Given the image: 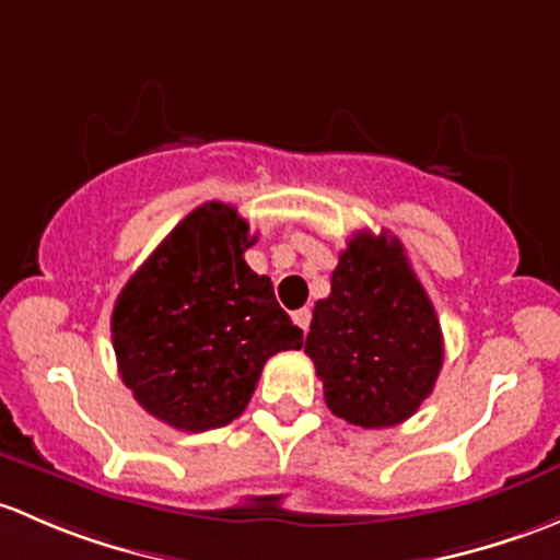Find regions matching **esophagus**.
I'll return each mask as SVG.
<instances>
[{"instance_id": "esophagus-1", "label": "esophagus", "mask_w": 560, "mask_h": 560, "mask_svg": "<svg viewBox=\"0 0 560 560\" xmlns=\"http://www.w3.org/2000/svg\"><path fill=\"white\" fill-rule=\"evenodd\" d=\"M310 320H313V313H310L307 307H302V310H296V313H293V323H296V326L302 328V331H307Z\"/></svg>"}]
</instances>
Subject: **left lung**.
<instances>
[{
	"label": "left lung",
	"mask_w": 560,
	"mask_h": 560,
	"mask_svg": "<svg viewBox=\"0 0 560 560\" xmlns=\"http://www.w3.org/2000/svg\"><path fill=\"white\" fill-rule=\"evenodd\" d=\"M304 353L337 418L385 429L418 412L440 377L445 345L399 240L353 234L339 253L331 293L315 302Z\"/></svg>",
	"instance_id": "left-lung-1"
}]
</instances>
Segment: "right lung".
Listing matches in <instances>:
<instances>
[{
    "label": "right lung",
    "mask_w": 560,
    "mask_h": 560,
    "mask_svg": "<svg viewBox=\"0 0 560 560\" xmlns=\"http://www.w3.org/2000/svg\"><path fill=\"white\" fill-rule=\"evenodd\" d=\"M223 201L188 212L131 275L109 318L120 380L153 418L210 431L245 412L261 369L302 348L272 280L245 264L256 245Z\"/></svg>",
    "instance_id": "1"
}]
</instances>
